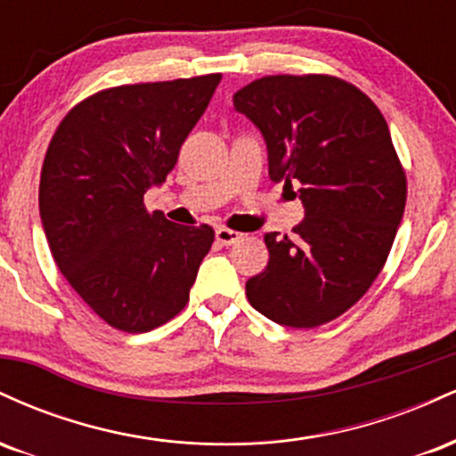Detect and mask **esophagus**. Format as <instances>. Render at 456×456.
<instances>
[{
    "label": "esophagus",
    "instance_id": "esophagus-1",
    "mask_svg": "<svg viewBox=\"0 0 456 456\" xmlns=\"http://www.w3.org/2000/svg\"><path fill=\"white\" fill-rule=\"evenodd\" d=\"M214 235H216V242L221 246H232L238 242V240H242V233L233 232V229H227V227H218L216 232H214Z\"/></svg>",
    "mask_w": 456,
    "mask_h": 456
}]
</instances>
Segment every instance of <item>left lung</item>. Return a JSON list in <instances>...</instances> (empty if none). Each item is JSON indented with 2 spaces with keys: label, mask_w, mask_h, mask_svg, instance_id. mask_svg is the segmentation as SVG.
I'll return each mask as SVG.
<instances>
[{
  "label": "left lung",
  "mask_w": 456,
  "mask_h": 456,
  "mask_svg": "<svg viewBox=\"0 0 456 456\" xmlns=\"http://www.w3.org/2000/svg\"><path fill=\"white\" fill-rule=\"evenodd\" d=\"M259 128L272 182L297 186L294 235L265 233L270 261L246 281L250 306L289 328H317L366 294L395 242L407 186L384 115L352 83L276 75L233 96Z\"/></svg>",
  "instance_id": "8db88e82"
}]
</instances>
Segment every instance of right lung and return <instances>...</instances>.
<instances>
[{
    "label": "right lung",
    "instance_id": "right-lung-1",
    "mask_svg": "<svg viewBox=\"0 0 456 456\" xmlns=\"http://www.w3.org/2000/svg\"><path fill=\"white\" fill-rule=\"evenodd\" d=\"M221 75L111 87L61 119L40 175V218L72 289L109 326L148 332L188 302L214 242L145 210L165 182Z\"/></svg>",
    "mask_w": 456,
    "mask_h": 456
}]
</instances>
